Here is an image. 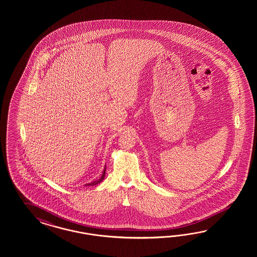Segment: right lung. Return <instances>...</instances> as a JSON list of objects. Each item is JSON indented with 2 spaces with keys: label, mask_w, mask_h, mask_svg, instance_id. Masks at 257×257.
<instances>
[{
  "label": "right lung",
  "mask_w": 257,
  "mask_h": 257,
  "mask_svg": "<svg viewBox=\"0 0 257 257\" xmlns=\"http://www.w3.org/2000/svg\"><path fill=\"white\" fill-rule=\"evenodd\" d=\"M105 170H106V166L104 167V170H103V172H102V174H101V178L100 179L96 180V181H93V182H91V183H88V184H86V186H95V185H97V184H99V183H101V181L103 180L104 178V174H105Z\"/></svg>",
  "instance_id": "right-lung-1"
}]
</instances>
